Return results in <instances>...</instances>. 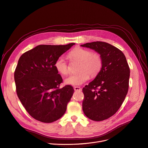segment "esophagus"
I'll use <instances>...</instances> for the list:
<instances>
[{
    "mask_svg": "<svg viewBox=\"0 0 148 148\" xmlns=\"http://www.w3.org/2000/svg\"><path fill=\"white\" fill-rule=\"evenodd\" d=\"M74 89L75 91H81L82 90V88H80L79 87H78V86H75L74 87Z\"/></svg>",
    "mask_w": 148,
    "mask_h": 148,
    "instance_id": "esophagus-1",
    "label": "esophagus"
}]
</instances>
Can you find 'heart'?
Instances as JSON below:
<instances>
[{
	"instance_id": "heart-1",
	"label": "heart",
	"mask_w": 148,
	"mask_h": 148,
	"mask_svg": "<svg viewBox=\"0 0 148 148\" xmlns=\"http://www.w3.org/2000/svg\"><path fill=\"white\" fill-rule=\"evenodd\" d=\"M71 58L80 62L77 74L67 77L65 82L66 84L79 86L86 82L90 78L97 76L103 66V57L99 52H92L91 50L82 47L73 49L69 53ZM54 66L57 71L62 75L70 73L69 66L63 56L59 57L56 61Z\"/></svg>"
}]
</instances>
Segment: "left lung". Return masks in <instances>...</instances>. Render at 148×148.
I'll return each instance as SVG.
<instances>
[{
  "mask_svg": "<svg viewBox=\"0 0 148 148\" xmlns=\"http://www.w3.org/2000/svg\"><path fill=\"white\" fill-rule=\"evenodd\" d=\"M81 46L95 50L103 57L100 72L83 88L84 113L92 120L102 121L114 115L124 101L130 69L124 53L110 44L96 41Z\"/></svg>",
  "mask_w": 148,
  "mask_h": 148,
  "instance_id": "8db88e82",
  "label": "left lung"
}]
</instances>
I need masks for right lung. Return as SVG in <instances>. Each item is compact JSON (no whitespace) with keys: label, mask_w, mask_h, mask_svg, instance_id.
Returning a JSON list of instances; mask_svg holds the SVG:
<instances>
[{"label":"right lung","mask_w":148,"mask_h":148,"mask_svg":"<svg viewBox=\"0 0 148 148\" xmlns=\"http://www.w3.org/2000/svg\"><path fill=\"white\" fill-rule=\"evenodd\" d=\"M74 44L39 45L19 59L14 73L18 97L27 112L40 122L52 123L61 118L73 95L71 86L60 88L62 78L54 64Z\"/></svg>","instance_id":"add662e5"}]
</instances>
